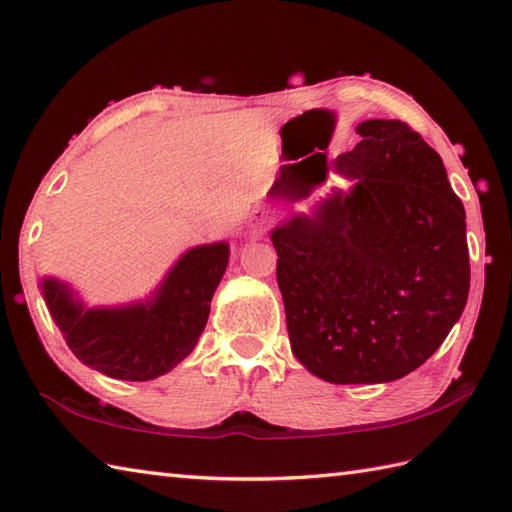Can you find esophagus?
<instances>
[{
  "label": "esophagus",
  "mask_w": 512,
  "mask_h": 512,
  "mask_svg": "<svg viewBox=\"0 0 512 512\" xmlns=\"http://www.w3.org/2000/svg\"><path fill=\"white\" fill-rule=\"evenodd\" d=\"M268 222H270L268 213L264 209H257L253 213V217H250V228H253V233H262L264 228L268 226Z\"/></svg>",
  "instance_id": "34e87169"
}]
</instances>
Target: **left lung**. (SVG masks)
Instances as JSON below:
<instances>
[{"label":"left lung","instance_id":"left-lung-1","mask_svg":"<svg viewBox=\"0 0 512 512\" xmlns=\"http://www.w3.org/2000/svg\"><path fill=\"white\" fill-rule=\"evenodd\" d=\"M334 162L354 187L273 231L292 354L336 385L389 383L438 350L471 284L466 215L438 151L372 118Z\"/></svg>","mask_w":512,"mask_h":512}]
</instances>
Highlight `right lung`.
<instances>
[{"mask_svg":"<svg viewBox=\"0 0 512 512\" xmlns=\"http://www.w3.org/2000/svg\"><path fill=\"white\" fill-rule=\"evenodd\" d=\"M226 264V242L195 246L169 270L154 297L127 308L88 310L57 279H43L41 290L79 361L112 378L154 380L198 343Z\"/></svg>","mask_w":512,"mask_h":512,"instance_id":"1","label":"right lung"}]
</instances>
